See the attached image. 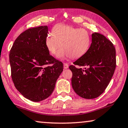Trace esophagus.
<instances>
[{
    "mask_svg": "<svg viewBox=\"0 0 128 128\" xmlns=\"http://www.w3.org/2000/svg\"><path fill=\"white\" fill-rule=\"evenodd\" d=\"M64 68L65 69H67L68 68V64L67 63H64Z\"/></svg>",
    "mask_w": 128,
    "mask_h": 128,
    "instance_id": "esophagus-1",
    "label": "esophagus"
}]
</instances>
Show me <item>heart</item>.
I'll use <instances>...</instances> for the list:
<instances>
[{
  "mask_svg": "<svg viewBox=\"0 0 128 128\" xmlns=\"http://www.w3.org/2000/svg\"><path fill=\"white\" fill-rule=\"evenodd\" d=\"M52 32V34H48L45 40L46 46L52 55H56L61 47L58 53L59 58L70 57L78 59L89 50L91 38L85 28L59 24L53 27Z\"/></svg>",
  "mask_w": 128,
  "mask_h": 128,
  "instance_id": "1",
  "label": "heart"
}]
</instances>
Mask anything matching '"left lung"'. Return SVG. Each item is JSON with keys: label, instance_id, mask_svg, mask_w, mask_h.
<instances>
[{"label": "left lung", "instance_id": "left-lung-1", "mask_svg": "<svg viewBox=\"0 0 128 128\" xmlns=\"http://www.w3.org/2000/svg\"><path fill=\"white\" fill-rule=\"evenodd\" d=\"M73 64L69 67L72 72L73 90L83 98H97L104 92L114 75L115 48L106 37L94 33L89 50Z\"/></svg>", "mask_w": 128, "mask_h": 128}]
</instances>
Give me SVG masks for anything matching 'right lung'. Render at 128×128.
Segmentation results:
<instances>
[{
    "label": "right lung",
    "mask_w": 128,
    "mask_h": 128,
    "mask_svg": "<svg viewBox=\"0 0 128 128\" xmlns=\"http://www.w3.org/2000/svg\"><path fill=\"white\" fill-rule=\"evenodd\" d=\"M48 27L28 28L18 36L9 53L15 87L30 101L48 98L63 71V64L49 54L45 44Z\"/></svg>",
    "instance_id": "right-lung-1"
}]
</instances>
